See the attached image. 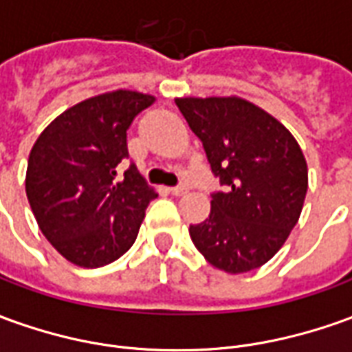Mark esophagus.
Returning a JSON list of instances; mask_svg holds the SVG:
<instances>
[{
  "label": "esophagus",
  "mask_w": 352,
  "mask_h": 352,
  "mask_svg": "<svg viewBox=\"0 0 352 352\" xmlns=\"http://www.w3.org/2000/svg\"><path fill=\"white\" fill-rule=\"evenodd\" d=\"M188 191V188H184V186H176V188H170V193L172 195H176V197H180Z\"/></svg>",
  "instance_id": "esophagus-1"
}]
</instances>
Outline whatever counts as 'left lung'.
I'll return each mask as SVG.
<instances>
[{"instance_id":"1","label":"left lung","mask_w":352,"mask_h":352,"mask_svg":"<svg viewBox=\"0 0 352 352\" xmlns=\"http://www.w3.org/2000/svg\"><path fill=\"white\" fill-rule=\"evenodd\" d=\"M224 190L190 226L193 245L228 274L251 272L278 253L301 217L309 170L285 126L241 98H178Z\"/></svg>"}]
</instances>
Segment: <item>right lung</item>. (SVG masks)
<instances>
[{"label": "right lung", "instance_id": "add662e5", "mask_svg": "<svg viewBox=\"0 0 352 352\" xmlns=\"http://www.w3.org/2000/svg\"><path fill=\"white\" fill-rule=\"evenodd\" d=\"M155 98L130 89L101 94L60 113L36 140L26 197L45 239L69 263L99 268L134 245L157 197L128 159L126 130Z\"/></svg>", "mask_w": 352, "mask_h": 352}]
</instances>
